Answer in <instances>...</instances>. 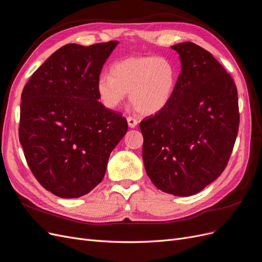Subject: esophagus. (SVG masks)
Wrapping results in <instances>:
<instances>
[{"mask_svg": "<svg viewBox=\"0 0 262 262\" xmlns=\"http://www.w3.org/2000/svg\"><path fill=\"white\" fill-rule=\"evenodd\" d=\"M127 120H128V124H129L130 128L137 127V124H138V122H139L137 118H134V117H131V116L127 117Z\"/></svg>", "mask_w": 262, "mask_h": 262, "instance_id": "1", "label": "esophagus"}]
</instances>
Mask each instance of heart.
I'll use <instances>...</instances> for the list:
<instances>
[{"instance_id":"b5f03b06","label":"heart","mask_w":262,"mask_h":262,"mask_svg":"<svg viewBox=\"0 0 262 262\" xmlns=\"http://www.w3.org/2000/svg\"><path fill=\"white\" fill-rule=\"evenodd\" d=\"M177 79V66L168 57H128L113 64L111 75H101L96 91L108 110H116L129 93L131 104L140 114L154 115L170 102Z\"/></svg>"}]
</instances>
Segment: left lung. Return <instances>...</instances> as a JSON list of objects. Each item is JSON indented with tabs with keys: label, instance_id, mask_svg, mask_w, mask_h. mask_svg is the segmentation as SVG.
<instances>
[{
	"label": "left lung",
	"instance_id": "obj_1",
	"mask_svg": "<svg viewBox=\"0 0 262 262\" xmlns=\"http://www.w3.org/2000/svg\"><path fill=\"white\" fill-rule=\"evenodd\" d=\"M181 59L168 105L140 122L146 173L162 192L189 196L227 167L239 127L236 85L211 54L192 42L171 47Z\"/></svg>",
	"mask_w": 262,
	"mask_h": 262
}]
</instances>
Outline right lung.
Wrapping results in <instances>:
<instances>
[{"label": "right lung", "instance_id": "add662e5", "mask_svg": "<svg viewBox=\"0 0 262 262\" xmlns=\"http://www.w3.org/2000/svg\"><path fill=\"white\" fill-rule=\"evenodd\" d=\"M117 44H66L23 90L18 134L27 164L58 197L77 198L100 184L112 150L128 130L127 119L98 102L96 91Z\"/></svg>", "mask_w": 262, "mask_h": 262}]
</instances>
